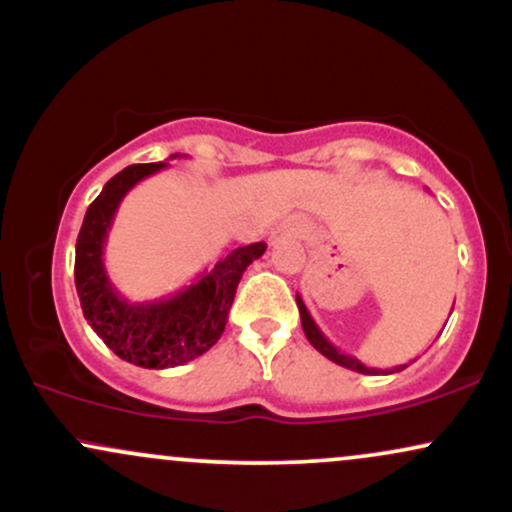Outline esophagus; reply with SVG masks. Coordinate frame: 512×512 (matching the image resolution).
I'll list each match as a JSON object with an SVG mask.
<instances>
[{"label": "esophagus", "instance_id": "34e87169", "mask_svg": "<svg viewBox=\"0 0 512 512\" xmlns=\"http://www.w3.org/2000/svg\"><path fill=\"white\" fill-rule=\"evenodd\" d=\"M302 231V222L297 217H288L286 222H283L278 229L274 231V241H281V238H290V236H297Z\"/></svg>", "mask_w": 512, "mask_h": 512}]
</instances>
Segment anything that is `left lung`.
Returning <instances> with one entry per match:
<instances>
[{"label":"left lung","instance_id":"1","mask_svg":"<svg viewBox=\"0 0 512 512\" xmlns=\"http://www.w3.org/2000/svg\"><path fill=\"white\" fill-rule=\"evenodd\" d=\"M295 302H297V309H300V319H302V331L307 335V340L312 342L314 349H319L326 359L335 361V364L342 366V368H349V371H357V373H364V375H390V373H399L404 371L409 364H401V366H392V368H371L366 364H361L357 357H352V354H345L340 352L338 347L333 345L331 340L326 338V335L321 333V328L316 326V321L312 319V314H309L307 304L302 302L300 295H295ZM451 312H454V307H451Z\"/></svg>","mask_w":512,"mask_h":512}]
</instances>
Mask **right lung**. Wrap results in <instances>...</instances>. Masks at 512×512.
<instances>
[{
  "mask_svg": "<svg viewBox=\"0 0 512 512\" xmlns=\"http://www.w3.org/2000/svg\"><path fill=\"white\" fill-rule=\"evenodd\" d=\"M179 158V153L170 155ZM167 163L129 165L106 181L87 208L75 245V288L84 319L120 359L141 368L189 364L222 338L238 281L267 243H250L193 278L191 286L153 302H129L108 278L103 264L115 212L141 179L165 170Z\"/></svg>",
  "mask_w": 512,
  "mask_h": 512,
  "instance_id": "right-lung-1",
  "label": "right lung"
}]
</instances>
